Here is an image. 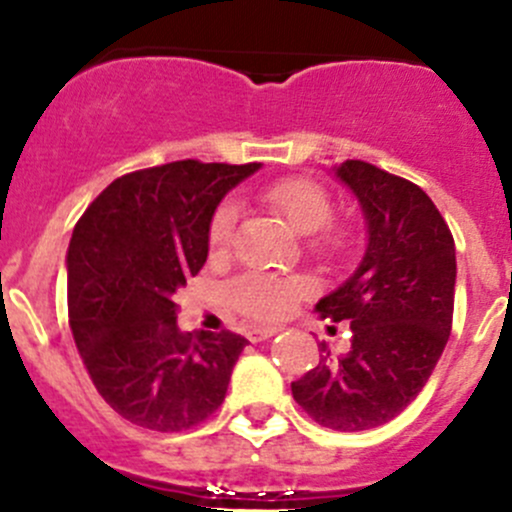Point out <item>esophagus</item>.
Masks as SVG:
<instances>
[{
  "label": "esophagus",
  "mask_w": 512,
  "mask_h": 512,
  "mask_svg": "<svg viewBox=\"0 0 512 512\" xmlns=\"http://www.w3.org/2000/svg\"><path fill=\"white\" fill-rule=\"evenodd\" d=\"M277 332H280V329H277V327H257V329H247V339H250L252 344H257V342H265V339L275 337Z\"/></svg>",
  "instance_id": "obj_1"
}]
</instances>
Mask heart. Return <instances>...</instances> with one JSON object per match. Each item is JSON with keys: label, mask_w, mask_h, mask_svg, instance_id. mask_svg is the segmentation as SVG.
<instances>
[{"label": "heart", "mask_w": 512, "mask_h": 512, "mask_svg": "<svg viewBox=\"0 0 512 512\" xmlns=\"http://www.w3.org/2000/svg\"><path fill=\"white\" fill-rule=\"evenodd\" d=\"M260 203L267 210L282 218L289 230L297 235H314L319 232V242L327 247H339L344 242V232L327 230L332 220V200L327 190L307 178H282L260 190ZM237 223V205H220L210 218L208 245L215 255H223L230 247L232 232ZM309 282L299 277H272V275H242L232 282L227 294L237 312L245 314L252 322H277L287 317L294 304L309 294Z\"/></svg>", "instance_id": "1"}]
</instances>
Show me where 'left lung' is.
<instances>
[{
    "instance_id": "1",
    "label": "left lung",
    "mask_w": 512,
    "mask_h": 512,
    "mask_svg": "<svg viewBox=\"0 0 512 512\" xmlns=\"http://www.w3.org/2000/svg\"><path fill=\"white\" fill-rule=\"evenodd\" d=\"M334 178L352 190L366 225L359 265L314 312L352 324V349L319 361L292 396L334 431H369L421 394L448 342L456 294V245L433 200L409 180L364 160Z\"/></svg>"
}]
</instances>
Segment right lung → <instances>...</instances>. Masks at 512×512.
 Here are the masks:
<instances>
[{
	"mask_svg": "<svg viewBox=\"0 0 512 512\" xmlns=\"http://www.w3.org/2000/svg\"><path fill=\"white\" fill-rule=\"evenodd\" d=\"M257 168L175 160L136 170L74 227L66 272L76 349L103 401L136 426L185 431L225 401L247 339L180 332L173 297L208 260L220 200Z\"/></svg>",
	"mask_w": 512,
	"mask_h": 512,
	"instance_id": "right-lung-1",
	"label": "right lung"
}]
</instances>
